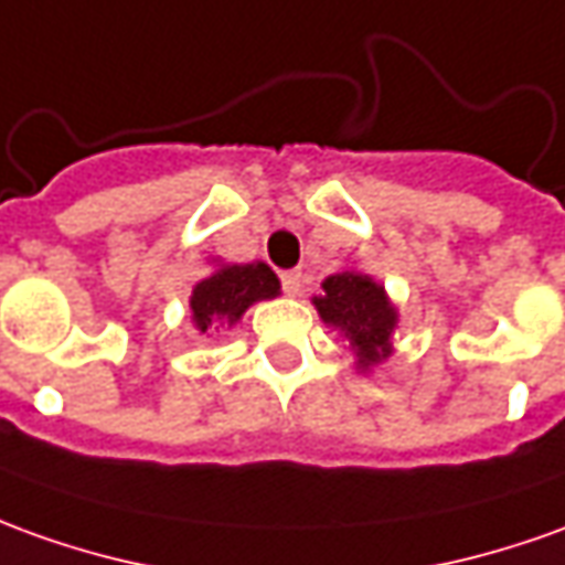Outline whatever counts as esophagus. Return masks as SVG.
<instances>
[{
	"mask_svg": "<svg viewBox=\"0 0 565 565\" xmlns=\"http://www.w3.org/2000/svg\"><path fill=\"white\" fill-rule=\"evenodd\" d=\"M279 279H282V291H286V295H298V291H301V282H305L301 270H286Z\"/></svg>",
	"mask_w": 565,
	"mask_h": 565,
	"instance_id": "1",
	"label": "esophagus"
}]
</instances>
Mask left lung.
<instances>
[{
    "label": "left lung",
    "instance_id": "1",
    "mask_svg": "<svg viewBox=\"0 0 565 565\" xmlns=\"http://www.w3.org/2000/svg\"><path fill=\"white\" fill-rule=\"evenodd\" d=\"M326 326L344 332L356 353L360 369H372L391 356V334L396 329V307L384 286L360 270H341L322 282V295L313 298Z\"/></svg>",
    "mask_w": 565,
    "mask_h": 565
}]
</instances>
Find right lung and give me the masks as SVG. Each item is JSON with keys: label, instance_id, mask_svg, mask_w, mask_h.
I'll return each instance as SVG.
<instances>
[{"label": "right lung", "instance_id": "right-lung-1", "mask_svg": "<svg viewBox=\"0 0 565 565\" xmlns=\"http://www.w3.org/2000/svg\"><path fill=\"white\" fill-rule=\"evenodd\" d=\"M276 295L279 279L267 264H221L215 274L196 282L190 317L200 332H217L221 326H236L255 301H270Z\"/></svg>", "mask_w": 565, "mask_h": 565}]
</instances>
